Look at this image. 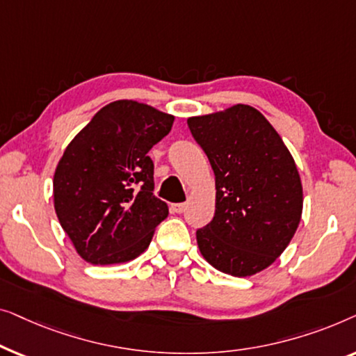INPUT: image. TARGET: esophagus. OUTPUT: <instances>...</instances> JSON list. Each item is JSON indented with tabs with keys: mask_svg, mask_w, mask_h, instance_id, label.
I'll use <instances>...</instances> for the list:
<instances>
[{
	"mask_svg": "<svg viewBox=\"0 0 356 356\" xmlns=\"http://www.w3.org/2000/svg\"><path fill=\"white\" fill-rule=\"evenodd\" d=\"M185 203H174V204H171V211L172 213H177V214H180V213H184L185 211Z\"/></svg>",
	"mask_w": 356,
	"mask_h": 356,
	"instance_id": "34e87169",
	"label": "esophagus"
}]
</instances>
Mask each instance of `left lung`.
Here are the masks:
<instances>
[{
    "label": "left lung",
    "mask_w": 356,
    "mask_h": 356,
    "mask_svg": "<svg viewBox=\"0 0 356 356\" xmlns=\"http://www.w3.org/2000/svg\"><path fill=\"white\" fill-rule=\"evenodd\" d=\"M187 124L216 176L214 218L197 230L200 253L218 271L253 276L282 254L302 219L297 164L276 129L248 104Z\"/></svg>",
    "instance_id": "8db88e82"
}]
</instances>
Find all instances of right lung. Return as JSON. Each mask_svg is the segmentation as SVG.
Returning a JSON list of instances; mask_svg holds the SVG:
<instances>
[{"label":"right lung","instance_id":"add662e5","mask_svg":"<svg viewBox=\"0 0 356 356\" xmlns=\"http://www.w3.org/2000/svg\"><path fill=\"white\" fill-rule=\"evenodd\" d=\"M174 116L134 99L106 104L72 138L53 179L54 209L87 263L119 264L148 248L169 209L153 195L148 152Z\"/></svg>","mask_w":356,"mask_h":356}]
</instances>
